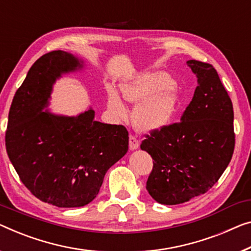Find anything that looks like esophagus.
I'll use <instances>...</instances> for the list:
<instances>
[{"instance_id": "1", "label": "esophagus", "mask_w": 251, "mask_h": 251, "mask_svg": "<svg viewBox=\"0 0 251 251\" xmlns=\"http://www.w3.org/2000/svg\"><path fill=\"white\" fill-rule=\"evenodd\" d=\"M138 145H140V142H138L137 138L134 136H129V149L134 151V150L138 148Z\"/></svg>"}]
</instances>
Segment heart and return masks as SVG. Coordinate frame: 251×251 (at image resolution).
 <instances>
[{
	"label": "heart",
	"mask_w": 251,
	"mask_h": 251,
	"mask_svg": "<svg viewBox=\"0 0 251 251\" xmlns=\"http://www.w3.org/2000/svg\"><path fill=\"white\" fill-rule=\"evenodd\" d=\"M174 77L162 70L145 71L123 80L119 84L123 98L136 103L132 119L142 132H153L169 125L180 109L181 98L173 88ZM107 110L115 119L124 118L127 108L113 83H106Z\"/></svg>",
	"instance_id": "1"
}]
</instances>
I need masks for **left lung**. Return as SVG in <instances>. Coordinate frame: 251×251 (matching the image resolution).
I'll list each match as a JSON object with an SVG mask.
<instances>
[{
  "label": "left lung",
  "mask_w": 251,
  "mask_h": 251,
  "mask_svg": "<svg viewBox=\"0 0 251 251\" xmlns=\"http://www.w3.org/2000/svg\"><path fill=\"white\" fill-rule=\"evenodd\" d=\"M187 65L197 87L180 123L154 130L141 144L154 160L147 189L164 205L206 193L226 169L234 150L233 107L218 72L194 59Z\"/></svg>",
  "instance_id": "1"
}]
</instances>
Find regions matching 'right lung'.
<instances>
[{"instance_id":"obj_1","label":"right lung","mask_w":251,"mask_h":251,"mask_svg":"<svg viewBox=\"0 0 251 251\" xmlns=\"http://www.w3.org/2000/svg\"><path fill=\"white\" fill-rule=\"evenodd\" d=\"M84 67V59L69 51L43 55L30 67L9 111L10 161L33 195L57 207H81L95 200L108 169L128 150L125 127L95 121L91 107L76 116L47 109L56 81Z\"/></svg>"}]
</instances>
